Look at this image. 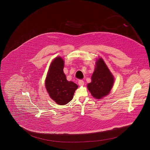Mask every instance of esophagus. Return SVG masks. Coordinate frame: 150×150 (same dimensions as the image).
<instances>
[{"instance_id":"1","label":"esophagus","mask_w":150,"mask_h":150,"mask_svg":"<svg viewBox=\"0 0 150 150\" xmlns=\"http://www.w3.org/2000/svg\"><path fill=\"white\" fill-rule=\"evenodd\" d=\"M78 84L80 86H84V81H83V80H79V81Z\"/></svg>"}]
</instances>
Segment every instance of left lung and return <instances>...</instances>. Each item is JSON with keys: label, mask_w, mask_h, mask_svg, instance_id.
<instances>
[{"label": "left lung", "mask_w": 150, "mask_h": 150, "mask_svg": "<svg viewBox=\"0 0 150 150\" xmlns=\"http://www.w3.org/2000/svg\"><path fill=\"white\" fill-rule=\"evenodd\" d=\"M91 83L87 88L94 98L101 99L110 92L114 83V78L102 58L96 62Z\"/></svg>", "instance_id": "8db88e82"}]
</instances>
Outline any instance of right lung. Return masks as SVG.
<instances>
[{"instance_id": "1", "label": "right lung", "mask_w": 150, "mask_h": 150, "mask_svg": "<svg viewBox=\"0 0 150 150\" xmlns=\"http://www.w3.org/2000/svg\"><path fill=\"white\" fill-rule=\"evenodd\" d=\"M64 61L61 57L51 62L45 86L50 98L59 105H64L71 100L78 86L67 81L64 72Z\"/></svg>"}]
</instances>
